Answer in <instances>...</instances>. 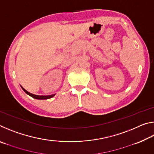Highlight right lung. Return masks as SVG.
I'll return each mask as SVG.
<instances>
[{
  "label": "right lung",
  "mask_w": 154,
  "mask_h": 154,
  "mask_svg": "<svg viewBox=\"0 0 154 154\" xmlns=\"http://www.w3.org/2000/svg\"><path fill=\"white\" fill-rule=\"evenodd\" d=\"M22 88L23 89V90L24 91V92L27 94H28L30 96H32V98H36V99H48V98H52L53 96L55 95V94H51V95H48V96H39V95H35V94H33L32 93H30L29 92H28V91L26 90L24 88H23L22 87Z\"/></svg>",
  "instance_id": "right-lung-1"
}]
</instances>
